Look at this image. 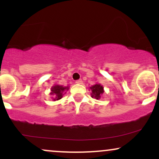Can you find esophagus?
<instances>
[{
  "label": "esophagus",
  "mask_w": 159,
  "mask_h": 159,
  "mask_svg": "<svg viewBox=\"0 0 159 159\" xmlns=\"http://www.w3.org/2000/svg\"><path fill=\"white\" fill-rule=\"evenodd\" d=\"M76 84H81L82 83H83V81H82L81 79H79V80H77V81H75Z\"/></svg>",
  "instance_id": "1"
}]
</instances>
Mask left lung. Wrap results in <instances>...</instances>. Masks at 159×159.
<instances>
[{
  "label": "left lung",
  "instance_id": "8db88e82",
  "mask_svg": "<svg viewBox=\"0 0 159 159\" xmlns=\"http://www.w3.org/2000/svg\"><path fill=\"white\" fill-rule=\"evenodd\" d=\"M90 89L92 91V93H91L92 98H95L96 99H99L104 93V87L100 84H96L90 87Z\"/></svg>",
  "mask_w": 159,
  "mask_h": 159
}]
</instances>
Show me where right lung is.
Returning <instances> with one entry per match:
<instances>
[{
    "instance_id": "add662e5",
    "label": "right lung",
    "mask_w": 159,
    "mask_h": 159,
    "mask_svg": "<svg viewBox=\"0 0 159 159\" xmlns=\"http://www.w3.org/2000/svg\"><path fill=\"white\" fill-rule=\"evenodd\" d=\"M69 90V87H63L61 85L56 84L53 86L51 89L52 92L50 93L51 95L54 96L53 100L54 101H57V100H59L63 97V93H66L65 91Z\"/></svg>"
}]
</instances>
